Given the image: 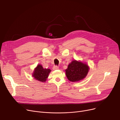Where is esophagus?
<instances>
[{
  "mask_svg": "<svg viewBox=\"0 0 120 120\" xmlns=\"http://www.w3.org/2000/svg\"><path fill=\"white\" fill-rule=\"evenodd\" d=\"M53 70H58V69L59 68V67L57 66H54L53 67Z\"/></svg>",
  "mask_w": 120,
  "mask_h": 120,
  "instance_id": "1",
  "label": "esophagus"
}]
</instances>
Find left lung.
Masks as SVG:
<instances>
[{"instance_id": "obj_1", "label": "left lung", "mask_w": 120, "mask_h": 120, "mask_svg": "<svg viewBox=\"0 0 120 120\" xmlns=\"http://www.w3.org/2000/svg\"><path fill=\"white\" fill-rule=\"evenodd\" d=\"M89 69V67L86 64L75 60L68 65L66 70V75L68 80L75 82L85 78Z\"/></svg>"}]
</instances>
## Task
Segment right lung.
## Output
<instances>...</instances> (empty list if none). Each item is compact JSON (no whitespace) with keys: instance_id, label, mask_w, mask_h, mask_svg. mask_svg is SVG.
Masks as SVG:
<instances>
[{"instance_id":"obj_1","label":"right lung","mask_w":120,"mask_h":120,"mask_svg":"<svg viewBox=\"0 0 120 120\" xmlns=\"http://www.w3.org/2000/svg\"><path fill=\"white\" fill-rule=\"evenodd\" d=\"M50 71L51 70L50 69L44 68L42 65L39 64L34 69L33 76L37 80L44 82L48 78Z\"/></svg>"}]
</instances>
